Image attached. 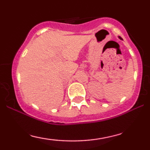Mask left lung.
I'll return each instance as SVG.
<instances>
[{
  "instance_id": "1",
  "label": "left lung",
  "mask_w": 150,
  "mask_h": 150,
  "mask_svg": "<svg viewBox=\"0 0 150 150\" xmlns=\"http://www.w3.org/2000/svg\"><path fill=\"white\" fill-rule=\"evenodd\" d=\"M119 39H121V37H119Z\"/></svg>"
}]
</instances>
